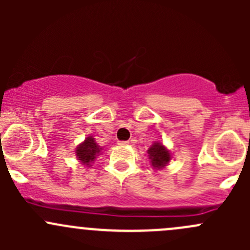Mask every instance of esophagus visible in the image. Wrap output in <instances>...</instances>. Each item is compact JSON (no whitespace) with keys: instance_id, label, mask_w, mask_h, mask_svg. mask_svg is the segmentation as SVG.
<instances>
[{"instance_id":"esophagus-1","label":"esophagus","mask_w":250,"mask_h":250,"mask_svg":"<svg viewBox=\"0 0 250 250\" xmlns=\"http://www.w3.org/2000/svg\"><path fill=\"white\" fill-rule=\"evenodd\" d=\"M129 144V141H118V145L120 146H125Z\"/></svg>"}]
</instances>
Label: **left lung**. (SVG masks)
<instances>
[{
    "label": "left lung",
    "mask_w": 250,
    "mask_h": 250,
    "mask_svg": "<svg viewBox=\"0 0 250 250\" xmlns=\"http://www.w3.org/2000/svg\"><path fill=\"white\" fill-rule=\"evenodd\" d=\"M148 155H150V160L152 162V166L155 168H162L167 165L170 161V155L165 146L161 144H155L152 147L148 150Z\"/></svg>",
    "instance_id": "1"
}]
</instances>
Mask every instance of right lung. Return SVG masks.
<instances>
[{
  "mask_svg": "<svg viewBox=\"0 0 250 250\" xmlns=\"http://www.w3.org/2000/svg\"><path fill=\"white\" fill-rule=\"evenodd\" d=\"M100 148L98 146V144L95 143L94 139L92 137L87 138L84 140V143L81 144L76 150L77 158L83 163V165L88 166L90 162H93L95 158V156L99 153Z\"/></svg>",
  "mask_w": 250,
  "mask_h": 250,
  "instance_id": "right-lung-1",
  "label": "right lung"
}]
</instances>
